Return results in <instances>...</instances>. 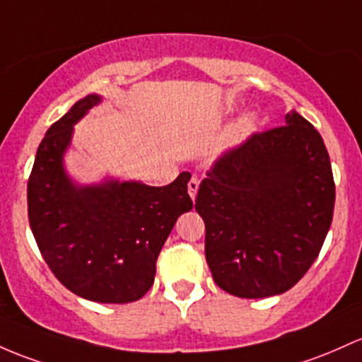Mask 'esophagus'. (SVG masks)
I'll return each instance as SVG.
<instances>
[{"instance_id": "1", "label": "esophagus", "mask_w": 362, "mask_h": 362, "mask_svg": "<svg viewBox=\"0 0 362 362\" xmlns=\"http://www.w3.org/2000/svg\"><path fill=\"white\" fill-rule=\"evenodd\" d=\"M187 189H189V196H190V199L196 201L197 190H199V178H197V177H192V178H190V180H189V185H187Z\"/></svg>"}]
</instances>
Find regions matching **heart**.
Segmentation results:
<instances>
[{
	"mask_svg": "<svg viewBox=\"0 0 362 362\" xmlns=\"http://www.w3.org/2000/svg\"><path fill=\"white\" fill-rule=\"evenodd\" d=\"M256 130H257V115L254 113V111H244L240 117H237L235 120L226 127L223 136L220 139L218 149H220L221 153H226V151H233L240 148L242 144H245V142L254 136Z\"/></svg>",
	"mask_w": 362,
	"mask_h": 362,
	"instance_id": "heart-1",
	"label": "heart"
}]
</instances>
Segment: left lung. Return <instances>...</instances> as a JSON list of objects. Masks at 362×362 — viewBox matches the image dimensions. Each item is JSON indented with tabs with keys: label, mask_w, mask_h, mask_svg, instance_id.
I'll use <instances>...</instances> for the list:
<instances>
[{
	"label": "left lung",
	"mask_w": 362,
	"mask_h": 362,
	"mask_svg": "<svg viewBox=\"0 0 362 362\" xmlns=\"http://www.w3.org/2000/svg\"><path fill=\"white\" fill-rule=\"evenodd\" d=\"M328 151L297 111L225 154L201 182L196 211L220 288L244 299L287 292L321 251L333 218Z\"/></svg>",
	"instance_id": "8db88e82"
}]
</instances>
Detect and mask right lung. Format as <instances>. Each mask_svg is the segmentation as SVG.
I'll use <instances>...</instances> for the list:
<instances>
[{
    "mask_svg": "<svg viewBox=\"0 0 362 362\" xmlns=\"http://www.w3.org/2000/svg\"><path fill=\"white\" fill-rule=\"evenodd\" d=\"M89 94L47 129L27 185L29 223L39 251L69 291L87 300L127 304L141 299L175 221L192 209L190 175L153 187L105 177L81 184L66 172L74 127L101 105Z\"/></svg>",
    "mask_w": 362,
    "mask_h": 362,
    "instance_id": "1",
    "label": "right lung"
}]
</instances>
